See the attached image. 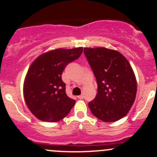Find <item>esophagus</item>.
<instances>
[{"label": "esophagus", "mask_w": 157, "mask_h": 157, "mask_svg": "<svg viewBox=\"0 0 157 157\" xmlns=\"http://www.w3.org/2000/svg\"><path fill=\"white\" fill-rule=\"evenodd\" d=\"M77 98H78L79 99H83V95H80V96H77Z\"/></svg>", "instance_id": "34e87169"}]
</instances>
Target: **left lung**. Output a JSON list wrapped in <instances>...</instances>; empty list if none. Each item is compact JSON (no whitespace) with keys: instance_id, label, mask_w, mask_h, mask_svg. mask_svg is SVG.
<instances>
[{"instance_id":"1","label":"left lung","mask_w":157,"mask_h":157,"mask_svg":"<svg viewBox=\"0 0 157 157\" xmlns=\"http://www.w3.org/2000/svg\"><path fill=\"white\" fill-rule=\"evenodd\" d=\"M97 82V94L88 105L94 116L113 122L125 116L135 100L137 80L131 64L118 51L84 48Z\"/></svg>"}]
</instances>
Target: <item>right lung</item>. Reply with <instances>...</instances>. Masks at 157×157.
Returning <instances> with one entry per match:
<instances>
[{"label": "right lung", "instance_id": "obj_1", "mask_svg": "<svg viewBox=\"0 0 157 157\" xmlns=\"http://www.w3.org/2000/svg\"><path fill=\"white\" fill-rule=\"evenodd\" d=\"M83 48H58L39 55L29 67L23 84L25 102L39 120L56 122L64 118L76 101L66 94L61 74L77 59Z\"/></svg>", "mask_w": 157, "mask_h": 157}]
</instances>
